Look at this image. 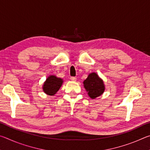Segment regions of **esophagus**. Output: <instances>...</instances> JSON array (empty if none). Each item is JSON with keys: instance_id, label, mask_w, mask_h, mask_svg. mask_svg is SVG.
I'll return each mask as SVG.
<instances>
[{"instance_id": "1", "label": "esophagus", "mask_w": 150, "mask_h": 150, "mask_svg": "<svg viewBox=\"0 0 150 150\" xmlns=\"http://www.w3.org/2000/svg\"><path fill=\"white\" fill-rule=\"evenodd\" d=\"M71 80L72 81H76V80H77V78L75 77H71Z\"/></svg>"}]
</instances>
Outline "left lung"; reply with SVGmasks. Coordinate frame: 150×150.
I'll return each instance as SVG.
<instances>
[{"mask_svg": "<svg viewBox=\"0 0 150 150\" xmlns=\"http://www.w3.org/2000/svg\"><path fill=\"white\" fill-rule=\"evenodd\" d=\"M83 86L87 92L88 96L92 99L103 95L105 91V85L103 80L96 73H91L87 78L83 81Z\"/></svg>", "mask_w": 150, "mask_h": 150, "instance_id": "1", "label": "left lung"}]
</instances>
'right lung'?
I'll return each instance as SVG.
<instances>
[{"label":"right lung","instance_id":"obj_1","mask_svg":"<svg viewBox=\"0 0 150 150\" xmlns=\"http://www.w3.org/2000/svg\"><path fill=\"white\" fill-rule=\"evenodd\" d=\"M63 83V79L55 75L48 76L42 86L43 91L47 95L54 96L57 92Z\"/></svg>","mask_w":150,"mask_h":150}]
</instances>
